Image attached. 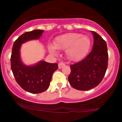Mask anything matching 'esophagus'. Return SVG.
I'll use <instances>...</instances> for the list:
<instances>
[{
    "label": "esophagus",
    "instance_id": "1",
    "mask_svg": "<svg viewBox=\"0 0 122 122\" xmlns=\"http://www.w3.org/2000/svg\"><path fill=\"white\" fill-rule=\"evenodd\" d=\"M58 68H59V69H61L62 67H63L64 65H65V64L62 62H60L59 64H58Z\"/></svg>",
    "mask_w": 122,
    "mask_h": 122
}]
</instances>
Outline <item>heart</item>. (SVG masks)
<instances>
[{
  "label": "heart",
  "mask_w": 122,
  "mask_h": 122,
  "mask_svg": "<svg viewBox=\"0 0 122 122\" xmlns=\"http://www.w3.org/2000/svg\"><path fill=\"white\" fill-rule=\"evenodd\" d=\"M91 45L89 38L78 33H69L58 36L54 41V46H50L51 54L56 53V49L65 50V56L70 61L76 62L83 58L87 54Z\"/></svg>",
  "instance_id": "obj_1"
}]
</instances>
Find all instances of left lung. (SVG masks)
I'll return each instance as SVG.
<instances>
[{
    "instance_id": "8db88e82",
    "label": "left lung",
    "mask_w": 122,
    "mask_h": 122,
    "mask_svg": "<svg viewBox=\"0 0 122 122\" xmlns=\"http://www.w3.org/2000/svg\"><path fill=\"white\" fill-rule=\"evenodd\" d=\"M91 32L94 39L92 51L82 61L70 66L68 80L73 88L80 91L89 90L97 86L107 69V43L96 32Z\"/></svg>"
}]
</instances>
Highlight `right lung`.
Masks as SVG:
<instances>
[{
    "label": "right lung",
    "instance_id": "add662e5",
    "mask_svg": "<svg viewBox=\"0 0 122 122\" xmlns=\"http://www.w3.org/2000/svg\"><path fill=\"white\" fill-rule=\"evenodd\" d=\"M44 31L34 30L21 35L14 42L11 56V68L14 76L22 89L31 93L45 91L50 85L53 73L58 69L56 63L41 61L33 66H26L22 62L20 48L22 43L39 39Z\"/></svg>",
    "mask_w": 122,
    "mask_h": 122
}]
</instances>
